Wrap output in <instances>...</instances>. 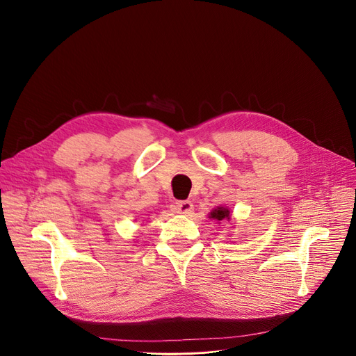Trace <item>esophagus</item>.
<instances>
[{
	"instance_id": "esophagus-1",
	"label": "esophagus",
	"mask_w": 356,
	"mask_h": 356,
	"mask_svg": "<svg viewBox=\"0 0 356 356\" xmlns=\"http://www.w3.org/2000/svg\"><path fill=\"white\" fill-rule=\"evenodd\" d=\"M193 211V204L191 200H179L176 202V212L181 215H189Z\"/></svg>"
}]
</instances>
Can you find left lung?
Segmentation results:
<instances>
[{
  "mask_svg": "<svg viewBox=\"0 0 356 356\" xmlns=\"http://www.w3.org/2000/svg\"><path fill=\"white\" fill-rule=\"evenodd\" d=\"M209 220H215L218 224H221L222 221H231V212L227 207H216L213 208L209 213H208Z\"/></svg>",
  "mask_w": 356,
  "mask_h": 356,
  "instance_id": "obj_1",
  "label": "left lung"
}]
</instances>
